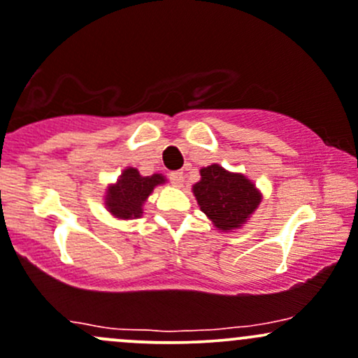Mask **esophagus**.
I'll return each instance as SVG.
<instances>
[{
    "label": "esophagus",
    "instance_id": "34e87169",
    "mask_svg": "<svg viewBox=\"0 0 358 358\" xmlns=\"http://www.w3.org/2000/svg\"><path fill=\"white\" fill-rule=\"evenodd\" d=\"M183 171H171L169 173V180H171V183L175 187H182L183 185Z\"/></svg>",
    "mask_w": 358,
    "mask_h": 358
}]
</instances>
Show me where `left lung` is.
Instances as JSON below:
<instances>
[{"mask_svg": "<svg viewBox=\"0 0 358 358\" xmlns=\"http://www.w3.org/2000/svg\"><path fill=\"white\" fill-rule=\"evenodd\" d=\"M201 210L217 229L242 228L261 204V192L242 173H229L220 164L201 169V180L192 187Z\"/></svg>", "mask_w": 358, "mask_h": 358, "instance_id": "1", "label": "left lung"}]
</instances>
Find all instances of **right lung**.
<instances>
[{"mask_svg": "<svg viewBox=\"0 0 358 358\" xmlns=\"http://www.w3.org/2000/svg\"><path fill=\"white\" fill-rule=\"evenodd\" d=\"M166 182L163 175L154 173L150 176H142L138 169L127 168L120 175L118 182L108 187L104 204L118 220H135L142 216V206L152 194L154 187Z\"/></svg>", "mask_w": 358, "mask_h": 358, "instance_id": "add662e5", "label": "right lung"}]
</instances>
